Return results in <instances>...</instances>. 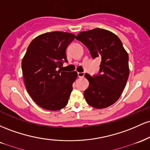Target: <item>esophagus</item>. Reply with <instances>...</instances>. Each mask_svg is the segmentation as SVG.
<instances>
[{
  "label": "esophagus",
  "mask_w": 150,
  "mask_h": 150,
  "mask_svg": "<svg viewBox=\"0 0 150 150\" xmlns=\"http://www.w3.org/2000/svg\"><path fill=\"white\" fill-rule=\"evenodd\" d=\"M78 76L79 77V78H83L84 76L83 72H78Z\"/></svg>",
  "instance_id": "esophagus-1"
}]
</instances>
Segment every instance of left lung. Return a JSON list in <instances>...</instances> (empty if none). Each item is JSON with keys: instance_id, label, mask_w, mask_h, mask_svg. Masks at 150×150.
Wrapping results in <instances>:
<instances>
[{"instance_id": "obj_1", "label": "left lung", "mask_w": 150, "mask_h": 150, "mask_svg": "<svg viewBox=\"0 0 150 150\" xmlns=\"http://www.w3.org/2000/svg\"><path fill=\"white\" fill-rule=\"evenodd\" d=\"M76 39L86 45L92 58H101L98 74H85L89 82L84 91L86 100L95 108L110 106L118 100L128 79L127 52L118 37L109 30L96 28L81 32Z\"/></svg>"}]
</instances>
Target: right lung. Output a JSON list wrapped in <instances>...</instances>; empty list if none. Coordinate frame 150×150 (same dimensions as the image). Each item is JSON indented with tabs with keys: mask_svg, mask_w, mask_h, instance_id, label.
<instances>
[{
	"mask_svg": "<svg viewBox=\"0 0 150 150\" xmlns=\"http://www.w3.org/2000/svg\"><path fill=\"white\" fill-rule=\"evenodd\" d=\"M75 37L64 32L44 33L33 40L23 58L27 91L44 109L55 111L68 103L78 74L76 71H62L61 68L63 62H67V47Z\"/></svg>",
	"mask_w": 150,
	"mask_h": 150,
	"instance_id": "1",
	"label": "right lung"
}]
</instances>
